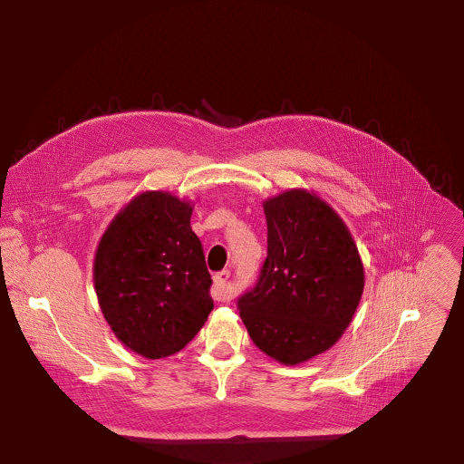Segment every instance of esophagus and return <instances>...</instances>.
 I'll list each match as a JSON object with an SVG mask.
<instances>
[{
	"instance_id": "obj_1",
	"label": "esophagus",
	"mask_w": 464,
	"mask_h": 464,
	"mask_svg": "<svg viewBox=\"0 0 464 464\" xmlns=\"http://www.w3.org/2000/svg\"><path fill=\"white\" fill-rule=\"evenodd\" d=\"M229 270H224V272H218L215 276V288H213V297L217 301H231L233 299V294H231V288H229Z\"/></svg>"
}]
</instances>
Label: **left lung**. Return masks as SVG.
I'll list each match as a JSON object with an SVG mask.
<instances>
[{"mask_svg": "<svg viewBox=\"0 0 464 464\" xmlns=\"http://www.w3.org/2000/svg\"><path fill=\"white\" fill-rule=\"evenodd\" d=\"M262 208L268 256L238 310L264 354L299 365L343 336L363 294V262L343 218L314 190L288 188Z\"/></svg>", "mask_w": 464, "mask_h": 464, "instance_id": "1", "label": "left lung"}]
</instances>
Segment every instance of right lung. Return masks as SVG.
Here are the masks:
<instances>
[{"label":"right lung","mask_w":464,"mask_h":464,"mask_svg":"<svg viewBox=\"0 0 464 464\" xmlns=\"http://www.w3.org/2000/svg\"><path fill=\"white\" fill-rule=\"evenodd\" d=\"M192 209V200L169 190H143L119 209L95 249L101 312L115 338L149 360L179 353L215 308Z\"/></svg>","instance_id":"1"}]
</instances>
